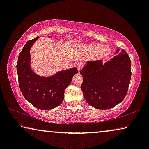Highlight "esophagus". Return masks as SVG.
I'll list each match as a JSON object with an SVG mask.
<instances>
[{"label": "esophagus", "mask_w": 149, "mask_h": 149, "mask_svg": "<svg viewBox=\"0 0 149 149\" xmlns=\"http://www.w3.org/2000/svg\"><path fill=\"white\" fill-rule=\"evenodd\" d=\"M83 66V63H81H81H78V64H77V69H78L79 72L81 70V68H82Z\"/></svg>", "instance_id": "1"}]
</instances>
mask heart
<instances>
[{"instance_id":"obj_1","label":"heart","mask_w":149,"mask_h":149,"mask_svg":"<svg viewBox=\"0 0 149 149\" xmlns=\"http://www.w3.org/2000/svg\"><path fill=\"white\" fill-rule=\"evenodd\" d=\"M83 49L87 54H91V57L94 60H105L111 54V48L106 45L100 43H90L83 46Z\"/></svg>"}]
</instances>
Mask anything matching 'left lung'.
Masks as SVG:
<instances>
[{"instance_id": "left-lung-1", "label": "left lung", "mask_w": 149, "mask_h": 149, "mask_svg": "<svg viewBox=\"0 0 149 149\" xmlns=\"http://www.w3.org/2000/svg\"><path fill=\"white\" fill-rule=\"evenodd\" d=\"M103 64L102 60L87 62L80 74L81 88L85 100L97 109L107 110L121 103L127 94L131 79V60L123 49Z\"/></svg>"}]
</instances>
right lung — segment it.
<instances>
[{
  "mask_svg": "<svg viewBox=\"0 0 149 149\" xmlns=\"http://www.w3.org/2000/svg\"><path fill=\"white\" fill-rule=\"evenodd\" d=\"M39 38L30 40L18 57L17 71L20 90L26 100L40 110H51L60 104L64 98V90L70 85L78 70L72 68L59 71L50 77H41L32 70L30 51Z\"/></svg>",
  "mask_w": 149,
  "mask_h": 149,
  "instance_id": "1",
  "label": "right lung"
}]
</instances>
